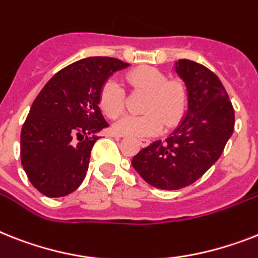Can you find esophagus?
<instances>
[{
    "label": "esophagus",
    "instance_id": "esophagus-1",
    "mask_svg": "<svg viewBox=\"0 0 258 258\" xmlns=\"http://www.w3.org/2000/svg\"><path fill=\"white\" fill-rule=\"evenodd\" d=\"M113 136L114 137H122V136L118 133H113ZM138 142H140V145H141L142 148H146V146H149V144H150V141H149V140H146V138H140V140H138Z\"/></svg>",
    "mask_w": 258,
    "mask_h": 258
}]
</instances>
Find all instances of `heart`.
Here are the masks:
<instances>
[{
  "label": "heart",
  "instance_id": "b5f03b06",
  "mask_svg": "<svg viewBox=\"0 0 258 258\" xmlns=\"http://www.w3.org/2000/svg\"><path fill=\"white\" fill-rule=\"evenodd\" d=\"M127 82L134 88L148 92L141 116H124L114 124V132L129 137L154 136L163 124L172 126L180 120L187 105V93L180 83L170 82L165 72L153 67H141L127 74ZM100 108L109 118L122 113L125 106L124 89L114 78L108 79L99 95Z\"/></svg>",
  "mask_w": 258,
  "mask_h": 258
}]
</instances>
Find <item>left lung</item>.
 I'll use <instances>...</instances> for the list:
<instances>
[{"mask_svg":"<svg viewBox=\"0 0 258 258\" xmlns=\"http://www.w3.org/2000/svg\"><path fill=\"white\" fill-rule=\"evenodd\" d=\"M175 72L187 89V110L175 131L144 148L134 170L159 190H179L197 182L224 150L235 127V110L219 78L197 61L179 59Z\"/></svg>","mask_w":258,"mask_h":258,"instance_id":"obj_1","label":"left lung"}]
</instances>
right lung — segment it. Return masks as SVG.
<instances>
[{
  "mask_svg": "<svg viewBox=\"0 0 258 258\" xmlns=\"http://www.w3.org/2000/svg\"><path fill=\"white\" fill-rule=\"evenodd\" d=\"M126 67L114 57H86L56 72L34 100L21 132V162L39 192L60 198L82 184L96 134L109 126L99 106L101 87Z\"/></svg>",
  "mask_w": 258,
  "mask_h": 258,
  "instance_id": "right-lung-1",
  "label": "right lung"
}]
</instances>
